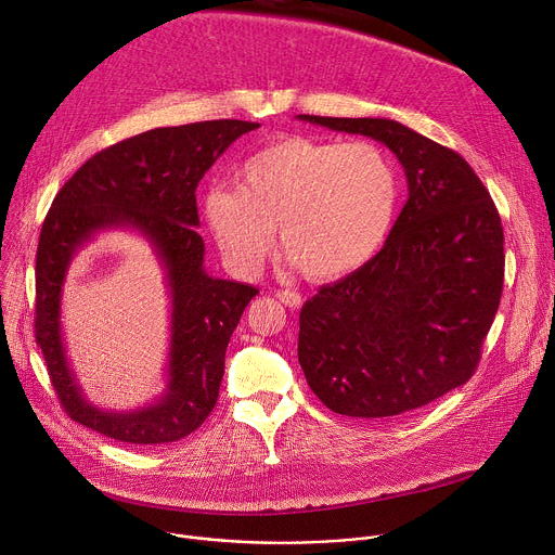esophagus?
Listing matches in <instances>:
<instances>
[{
    "label": "esophagus",
    "mask_w": 555,
    "mask_h": 555,
    "mask_svg": "<svg viewBox=\"0 0 555 555\" xmlns=\"http://www.w3.org/2000/svg\"><path fill=\"white\" fill-rule=\"evenodd\" d=\"M276 298H279L283 305L292 307V309L300 307V302H302L300 294H296V292H289V289H281V292H276Z\"/></svg>",
    "instance_id": "34e87169"
}]
</instances>
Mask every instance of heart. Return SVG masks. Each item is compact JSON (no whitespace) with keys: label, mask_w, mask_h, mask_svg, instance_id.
I'll return each instance as SVG.
<instances>
[{"label":"heart","mask_w":555,"mask_h":555,"mask_svg":"<svg viewBox=\"0 0 555 555\" xmlns=\"http://www.w3.org/2000/svg\"><path fill=\"white\" fill-rule=\"evenodd\" d=\"M398 197V171L379 144L289 133L248 157L236 189H210L202 217L236 276L261 272L279 225L289 261L309 279L332 281L377 253Z\"/></svg>","instance_id":"1"}]
</instances>
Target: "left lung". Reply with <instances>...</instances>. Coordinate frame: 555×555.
<instances>
[{"mask_svg":"<svg viewBox=\"0 0 555 555\" xmlns=\"http://www.w3.org/2000/svg\"><path fill=\"white\" fill-rule=\"evenodd\" d=\"M296 118L382 142L409 184L384 248L302 305L300 369L338 415L377 420L420 409L479 364L503 292L499 210L456 151L398 120Z\"/></svg>","mask_w":555,"mask_h":555,"instance_id":"obj_1","label":"left lung"}]
</instances>
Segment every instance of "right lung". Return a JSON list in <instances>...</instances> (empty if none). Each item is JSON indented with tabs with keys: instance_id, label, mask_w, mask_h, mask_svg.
Here are the masks:
<instances>
[{
	"instance_id": "right-lung-1",
	"label": "right lung",
	"mask_w": 555,
	"mask_h": 555,
	"mask_svg": "<svg viewBox=\"0 0 555 555\" xmlns=\"http://www.w3.org/2000/svg\"><path fill=\"white\" fill-rule=\"evenodd\" d=\"M248 120H206L160 127L103 149L56 193L37 248L35 336L65 413L127 443H171L215 409L223 358L257 287L215 279L204 268L195 191ZM138 231L166 272L170 296L168 388L157 401L114 412L92 405L66 358L60 327L62 285L73 257L105 231Z\"/></svg>"
}]
</instances>
